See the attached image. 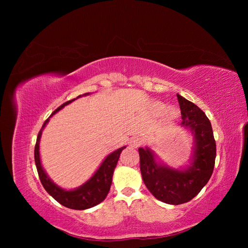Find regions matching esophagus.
<instances>
[{
  "instance_id": "1",
  "label": "esophagus",
  "mask_w": 248,
  "mask_h": 248,
  "mask_svg": "<svg viewBox=\"0 0 248 248\" xmlns=\"http://www.w3.org/2000/svg\"><path fill=\"white\" fill-rule=\"evenodd\" d=\"M140 144H141V140H140V138H139V137L132 138V139L130 140V141H129V146H130L131 148H139V147L140 146Z\"/></svg>"
}]
</instances>
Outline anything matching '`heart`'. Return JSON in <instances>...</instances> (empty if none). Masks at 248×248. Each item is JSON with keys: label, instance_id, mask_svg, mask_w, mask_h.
I'll list each match as a JSON object with an SVG mask.
<instances>
[{"label": "heart", "instance_id": "1", "mask_svg": "<svg viewBox=\"0 0 248 248\" xmlns=\"http://www.w3.org/2000/svg\"><path fill=\"white\" fill-rule=\"evenodd\" d=\"M154 109H155L157 114H162L164 109H166V106H164L163 103L157 102V103H155ZM178 116H179V111L175 108H170L166 111V118L169 120V121H175V120L178 118Z\"/></svg>", "mask_w": 248, "mask_h": 248}]
</instances>
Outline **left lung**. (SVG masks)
Masks as SVG:
<instances>
[{
  "label": "left lung",
  "mask_w": 248,
  "mask_h": 248,
  "mask_svg": "<svg viewBox=\"0 0 248 248\" xmlns=\"http://www.w3.org/2000/svg\"><path fill=\"white\" fill-rule=\"evenodd\" d=\"M177 97L183 120L181 126L193 138L189 164L171 168L157 160L152 149H139L142 181L157 200L170 205L184 204L197 196L211 178L216 157L212 126L205 112L181 95Z\"/></svg>",
  "instance_id": "8db88e82"
}]
</instances>
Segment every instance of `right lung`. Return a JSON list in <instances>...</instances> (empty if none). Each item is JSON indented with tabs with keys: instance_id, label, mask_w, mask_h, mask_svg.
Here are the masks:
<instances>
[{
	"instance_id": "1",
	"label": "right lung",
	"mask_w": 248,
	"mask_h": 248,
	"mask_svg": "<svg viewBox=\"0 0 248 248\" xmlns=\"http://www.w3.org/2000/svg\"><path fill=\"white\" fill-rule=\"evenodd\" d=\"M87 95H90V93L79 95L77 97V98L65 102L61 107H59L54 112H52V114L49 116V118H51L55 114H57V112L60 109H62L65 106H68L69 103L79 98V97L87 96ZM49 118L46 122H44V124L42 125V128L38 133L36 146H35V151H34L35 164H36L37 171H38L39 179L44 187V189H46L48 192V194H50V196L58 202H60V204L70 209L86 210L100 204V202L108 196L110 185H111V181H112V175H114V170L117 166V162L119 160L120 154H121V152L126 147L124 146L122 148H119L116 150V151L108 154L100 164V167L94 172V175L84 184L78 187V188L69 189V190L64 189L62 187H60L56 183H54V181H51V179L48 177L46 171L44 170L41 164L40 152H39L40 139L42 136L43 129L46 128V124L49 121Z\"/></svg>"
}]
</instances>
